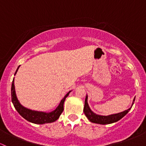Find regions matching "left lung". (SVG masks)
Returning a JSON list of instances; mask_svg holds the SVG:
<instances>
[{
	"mask_svg": "<svg viewBox=\"0 0 146 146\" xmlns=\"http://www.w3.org/2000/svg\"><path fill=\"white\" fill-rule=\"evenodd\" d=\"M134 100H135V98L133 100V102L132 103V106L129 107V109L127 110H125L122 112H120V113H113V114L108 115V116H102V115H99L96 114V113H94L92 110H91L90 107L89 106V104H88V96L86 94V98H85V101H84V113L86 116V118L89 119V121H91V123H97V124H100V125H107V124H111V123H116L117 121L121 120V118L124 117L126 114L129 112V110L132 108L133 104H134Z\"/></svg>",
	"mask_w": 146,
	"mask_h": 146,
	"instance_id": "1",
	"label": "left lung"
}]
</instances>
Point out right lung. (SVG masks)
<instances>
[{
  "instance_id": "right-lung-1",
  "label": "right lung",
  "mask_w": 146,
  "mask_h": 146,
  "mask_svg": "<svg viewBox=\"0 0 146 146\" xmlns=\"http://www.w3.org/2000/svg\"><path fill=\"white\" fill-rule=\"evenodd\" d=\"M19 67H20V66H19V67L17 68L15 73H14V76L17 74ZM70 91H70L69 92L66 94L65 96L60 101L57 108L50 112L35 111V110H32L23 106L19 102L18 98H17V94H16L15 86H14V78L12 81V88H11V96H12V102L13 103L14 107H15L16 110L18 111V113L22 117L30 123L41 125L45 124V123L55 122L60 118L61 113H62L64 110V102L66 98L68 96Z\"/></svg>"
}]
</instances>
